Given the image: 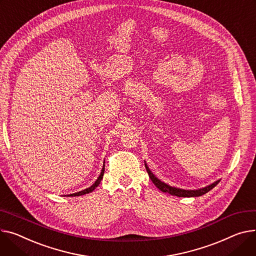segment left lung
<instances>
[{
	"label": "left lung",
	"mask_w": 256,
	"mask_h": 256,
	"mask_svg": "<svg viewBox=\"0 0 256 256\" xmlns=\"http://www.w3.org/2000/svg\"><path fill=\"white\" fill-rule=\"evenodd\" d=\"M145 168H146V171L149 175V178L151 179V181L153 182V184H154L158 190H160L162 192H168L172 196H181V198H192V196H202L207 194L208 192H210L212 188H214V187L219 183V181H216L214 182L213 184L205 187V188H202V190H179V188H176V187H171L168 186L166 184H164V182H162L160 180H158L154 175H153L151 173V171L149 170V168L147 166V164H145Z\"/></svg>",
	"instance_id": "left-lung-1"
}]
</instances>
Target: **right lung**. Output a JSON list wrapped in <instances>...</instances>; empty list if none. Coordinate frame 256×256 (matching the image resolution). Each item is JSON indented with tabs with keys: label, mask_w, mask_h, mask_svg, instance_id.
I'll return each instance as SVG.
<instances>
[{
	"label": "right lung",
	"mask_w": 256,
	"mask_h": 256,
	"mask_svg": "<svg viewBox=\"0 0 256 256\" xmlns=\"http://www.w3.org/2000/svg\"><path fill=\"white\" fill-rule=\"evenodd\" d=\"M104 172H105V164H104V166H103V170H102V172H100V175L98 176V180L90 186V187H88V188H86V190H81V192H76V194H69L70 196H83V194H90V192H92L96 187L100 184V180L103 179V176H104Z\"/></svg>",
	"instance_id": "obj_1"
}]
</instances>
